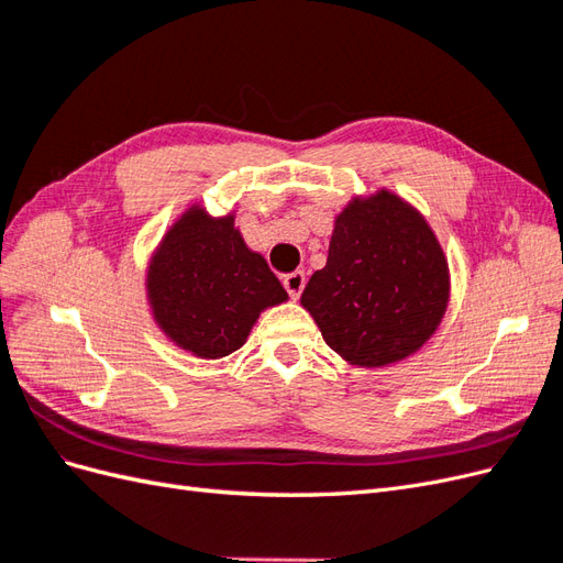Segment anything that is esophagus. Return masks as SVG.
<instances>
[{
  "instance_id": "obj_1",
  "label": "esophagus",
  "mask_w": 563,
  "mask_h": 563,
  "mask_svg": "<svg viewBox=\"0 0 563 563\" xmlns=\"http://www.w3.org/2000/svg\"><path fill=\"white\" fill-rule=\"evenodd\" d=\"M305 272L302 269H296V272H291V275H286L284 277V288L288 291V296H291L294 300L302 294V288H305Z\"/></svg>"
}]
</instances>
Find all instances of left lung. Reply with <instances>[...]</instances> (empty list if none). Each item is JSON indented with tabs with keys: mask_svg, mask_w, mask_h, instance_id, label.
Wrapping results in <instances>:
<instances>
[{
	"mask_svg": "<svg viewBox=\"0 0 563 563\" xmlns=\"http://www.w3.org/2000/svg\"><path fill=\"white\" fill-rule=\"evenodd\" d=\"M451 298L449 261L424 216L376 190L335 216L327 267L300 296L327 345L356 368L416 354L437 333Z\"/></svg>",
	"mask_w": 563,
	"mask_h": 563,
	"instance_id": "obj_1",
	"label": "left lung"
}]
</instances>
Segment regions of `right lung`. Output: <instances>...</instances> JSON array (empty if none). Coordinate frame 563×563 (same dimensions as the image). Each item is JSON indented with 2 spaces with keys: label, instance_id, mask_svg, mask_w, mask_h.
Segmentation results:
<instances>
[{
  "label": "right lung",
  "instance_id": "add662e5",
  "mask_svg": "<svg viewBox=\"0 0 563 563\" xmlns=\"http://www.w3.org/2000/svg\"><path fill=\"white\" fill-rule=\"evenodd\" d=\"M234 211L187 207L152 251L145 269L150 314L172 343L199 360L240 350L261 312L288 300L267 261L251 251Z\"/></svg>",
  "mask_w": 563,
  "mask_h": 563
}]
</instances>
